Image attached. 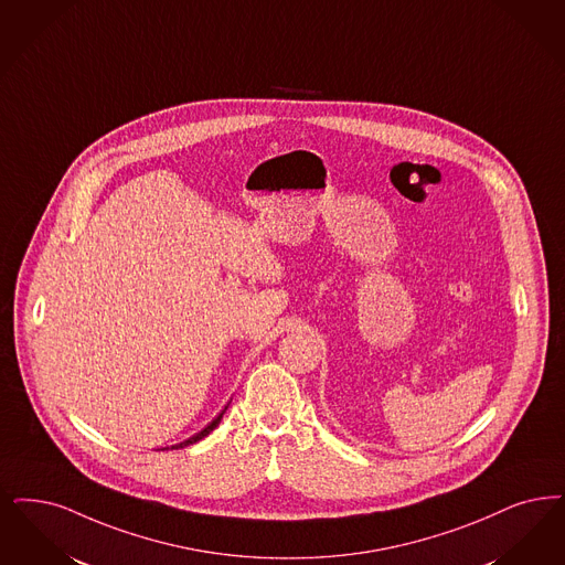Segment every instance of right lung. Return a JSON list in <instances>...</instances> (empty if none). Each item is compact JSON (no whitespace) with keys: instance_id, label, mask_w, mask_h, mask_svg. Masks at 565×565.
Wrapping results in <instances>:
<instances>
[{"instance_id":"1","label":"right lung","mask_w":565,"mask_h":565,"mask_svg":"<svg viewBox=\"0 0 565 565\" xmlns=\"http://www.w3.org/2000/svg\"><path fill=\"white\" fill-rule=\"evenodd\" d=\"M226 407H228V406H225V409H223V412H221V414H218V416H216V418H214V420H212V423H210V425H207V427H203V429L200 430V433H195V435H193V437H189V439H184V441H181V444H174V446H170V448H161V450H179V448H184V446H191V444H195V441H200V439H203V437H205V435H210V433H212V430H214V429H216V427H218V423H221V418H223V414H225Z\"/></svg>"}]
</instances>
